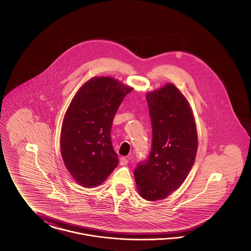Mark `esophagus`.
Segmentation results:
<instances>
[{
    "label": "esophagus",
    "instance_id": "esophagus-1",
    "mask_svg": "<svg viewBox=\"0 0 251 251\" xmlns=\"http://www.w3.org/2000/svg\"><path fill=\"white\" fill-rule=\"evenodd\" d=\"M120 166H125L128 164V160L125 157H121L120 159Z\"/></svg>",
    "mask_w": 251,
    "mask_h": 251
}]
</instances>
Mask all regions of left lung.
Here are the masks:
<instances>
[{
  "instance_id": "8db88e82",
  "label": "left lung",
  "mask_w": 251,
  "mask_h": 251,
  "mask_svg": "<svg viewBox=\"0 0 251 251\" xmlns=\"http://www.w3.org/2000/svg\"><path fill=\"white\" fill-rule=\"evenodd\" d=\"M152 126L151 151L134 169L139 195L164 200L187 178L198 151V132L186 98L173 84L146 95Z\"/></svg>"
}]
</instances>
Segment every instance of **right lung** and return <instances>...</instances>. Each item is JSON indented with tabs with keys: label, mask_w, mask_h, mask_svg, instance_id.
<instances>
[{
	"label": "right lung",
	"mask_w": 251,
	"mask_h": 251,
	"mask_svg": "<svg viewBox=\"0 0 251 251\" xmlns=\"http://www.w3.org/2000/svg\"><path fill=\"white\" fill-rule=\"evenodd\" d=\"M132 89L112 77H93L80 87L67 109L61 155L74 180L85 188L100 185L119 164L111 141L112 123Z\"/></svg>",
	"instance_id": "1"
}]
</instances>
